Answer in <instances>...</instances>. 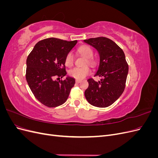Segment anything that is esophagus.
I'll return each mask as SVG.
<instances>
[{
  "label": "esophagus",
  "mask_w": 158,
  "mask_h": 158,
  "mask_svg": "<svg viewBox=\"0 0 158 158\" xmlns=\"http://www.w3.org/2000/svg\"><path fill=\"white\" fill-rule=\"evenodd\" d=\"M76 83H80V80H76Z\"/></svg>",
  "instance_id": "34e87169"
}]
</instances>
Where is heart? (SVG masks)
<instances>
[{"mask_svg": "<svg viewBox=\"0 0 158 158\" xmlns=\"http://www.w3.org/2000/svg\"><path fill=\"white\" fill-rule=\"evenodd\" d=\"M79 53L87 59L86 63L94 66L97 64V60L93 57L94 51L87 45H84L80 47L78 49ZM74 57L72 52H68L66 55L64 60V63L66 66H71L74 63ZM91 70L88 66H84V67H75L70 69L69 71V74L71 77H73L76 80H82L84 78L85 76L90 73Z\"/></svg>", "mask_w": 158, "mask_h": 158, "instance_id": "obj_1", "label": "heart"}]
</instances>
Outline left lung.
Wrapping results in <instances>:
<instances>
[{"label": "left lung", "instance_id": "obj_1", "mask_svg": "<svg viewBox=\"0 0 158 158\" xmlns=\"http://www.w3.org/2000/svg\"><path fill=\"white\" fill-rule=\"evenodd\" d=\"M84 42L96 49L99 64L95 76L98 82L89 78L84 94L87 101L98 107H107L121 96L125 88L128 66L123 51L111 40L104 37L90 38Z\"/></svg>", "mask_w": 158, "mask_h": 158}]
</instances>
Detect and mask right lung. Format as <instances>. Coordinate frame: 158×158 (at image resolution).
I'll list each match as a JSON object with an SVG mask.
<instances>
[{"mask_svg":"<svg viewBox=\"0 0 158 158\" xmlns=\"http://www.w3.org/2000/svg\"><path fill=\"white\" fill-rule=\"evenodd\" d=\"M76 44V40L47 38L37 42L27 56V82L35 98L47 107L63 104L74 85L75 79L69 76L59 82L55 78L66 75L65 57Z\"/></svg>","mask_w":158,"mask_h":158,"instance_id":"1","label":"right lung"}]
</instances>
